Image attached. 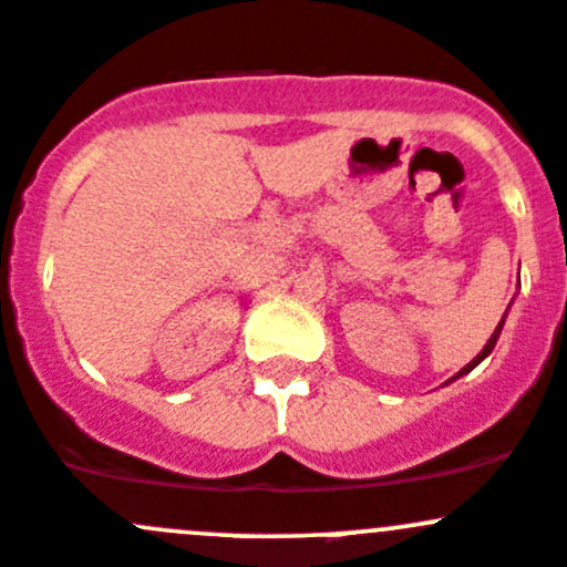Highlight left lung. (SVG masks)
Listing matches in <instances>:
<instances>
[{"mask_svg": "<svg viewBox=\"0 0 567 567\" xmlns=\"http://www.w3.org/2000/svg\"><path fill=\"white\" fill-rule=\"evenodd\" d=\"M505 316H507V312H505ZM505 316H502V320H499V326H496V329H494V334H491V340H488V342H485V348H483V351H480V353H477V357H474V359H472V362H468V364H466V368H463L458 375H463V373H468V370H474V368H477V364H480V362H483V359H485V357H488V353H491V351H494L496 340H499V331H502V326H505ZM458 375H455V379H458Z\"/></svg>", "mask_w": 567, "mask_h": 567, "instance_id": "8db88e82", "label": "left lung"}]
</instances>
